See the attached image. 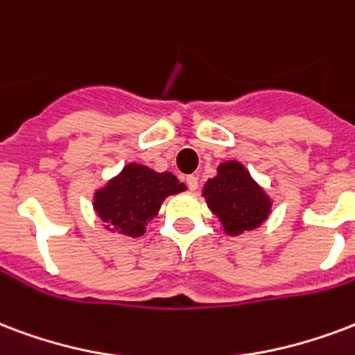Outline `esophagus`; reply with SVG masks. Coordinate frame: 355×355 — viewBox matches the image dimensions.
<instances>
[{"mask_svg":"<svg viewBox=\"0 0 355 355\" xmlns=\"http://www.w3.org/2000/svg\"><path fill=\"white\" fill-rule=\"evenodd\" d=\"M185 183H187V187L191 189V191H196V189H198V178H196V175H187Z\"/></svg>","mask_w":355,"mask_h":355,"instance_id":"obj_1","label":"esophagus"}]
</instances>
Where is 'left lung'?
Listing matches in <instances>:
<instances>
[{"instance_id":"left-lung-1","label":"left lung","mask_w":355,"mask_h":355,"mask_svg":"<svg viewBox=\"0 0 355 355\" xmlns=\"http://www.w3.org/2000/svg\"><path fill=\"white\" fill-rule=\"evenodd\" d=\"M202 194L228 236L254 230L271 211L269 196L238 161L223 162L217 175L204 185Z\"/></svg>"}]
</instances>
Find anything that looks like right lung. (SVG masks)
<instances>
[{
	"mask_svg": "<svg viewBox=\"0 0 355 355\" xmlns=\"http://www.w3.org/2000/svg\"><path fill=\"white\" fill-rule=\"evenodd\" d=\"M185 185L170 172L130 162L121 174L98 189L93 196V207L106 223V228L129 238H140L148 220L155 217L161 204L170 194L185 191Z\"/></svg>",
	"mask_w": 355,
	"mask_h": 355,
	"instance_id": "obj_1",
	"label": "right lung"
}]
</instances>
